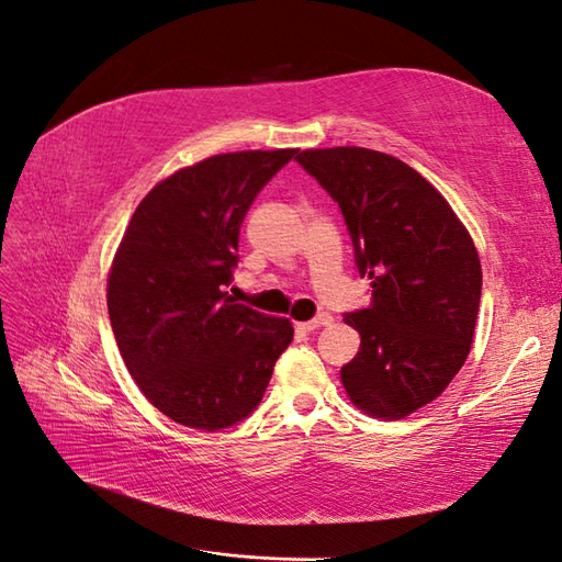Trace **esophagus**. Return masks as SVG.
I'll use <instances>...</instances> for the list:
<instances>
[{
  "label": "esophagus",
  "mask_w": 562,
  "mask_h": 562,
  "mask_svg": "<svg viewBox=\"0 0 562 562\" xmlns=\"http://www.w3.org/2000/svg\"><path fill=\"white\" fill-rule=\"evenodd\" d=\"M331 322H334V317H331L329 313H324V315H319V317H315V319H310V322H295V324H297V329L315 331V329H322V327H329Z\"/></svg>",
  "instance_id": "1"
}]
</instances>
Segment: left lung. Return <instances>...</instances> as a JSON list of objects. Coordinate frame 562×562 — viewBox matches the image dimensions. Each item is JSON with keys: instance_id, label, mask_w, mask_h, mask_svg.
Wrapping results in <instances>:
<instances>
[{"instance_id": "1", "label": "left lung", "mask_w": 562, "mask_h": 562, "mask_svg": "<svg viewBox=\"0 0 562 562\" xmlns=\"http://www.w3.org/2000/svg\"><path fill=\"white\" fill-rule=\"evenodd\" d=\"M339 204L372 305L344 322L360 348L341 384L368 416L398 420L435 402L473 344L481 259L450 202L404 160L363 146L295 156Z\"/></svg>"}]
</instances>
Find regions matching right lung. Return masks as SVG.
<instances>
[{
  "label": "right lung",
  "mask_w": 562,
  "mask_h": 562,
  "mask_svg": "<svg viewBox=\"0 0 562 562\" xmlns=\"http://www.w3.org/2000/svg\"><path fill=\"white\" fill-rule=\"evenodd\" d=\"M297 154L233 151L172 172L130 218L108 273V313L142 394L180 426L221 430L252 414L293 324L223 291L257 192Z\"/></svg>",
  "instance_id": "1"
}]
</instances>
